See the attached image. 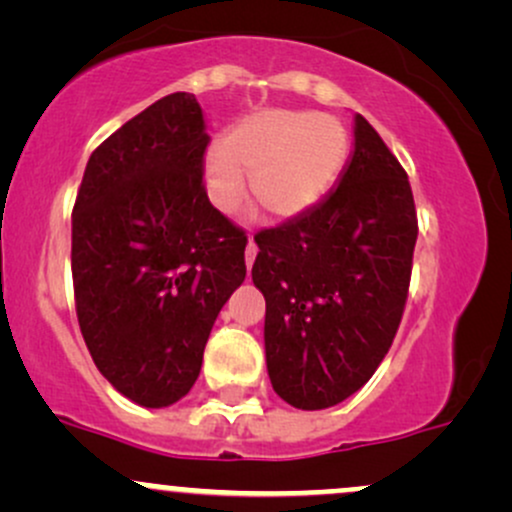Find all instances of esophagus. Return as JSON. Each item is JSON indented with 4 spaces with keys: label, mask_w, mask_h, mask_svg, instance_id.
I'll list each match as a JSON object with an SVG mask.
<instances>
[{
    "label": "esophagus",
    "mask_w": 512,
    "mask_h": 512,
    "mask_svg": "<svg viewBox=\"0 0 512 512\" xmlns=\"http://www.w3.org/2000/svg\"><path fill=\"white\" fill-rule=\"evenodd\" d=\"M255 257H257V243L250 238L248 248H245V264H248V269L252 267V262H255Z\"/></svg>",
    "instance_id": "obj_1"
}]
</instances>
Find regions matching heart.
Instances as JSON below:
<instances>
[{
  "mask_svg": "<svg viewBox=\"0 0 512 512\" xmlns=\"http://www.w3.org/2000/svg\"><path fill=\"white\" fill-rule=\"evenodd\" d=\"M349 132L337 117L298 110H264L226 132L221 151L204 163V182L216 209L233 211L252 195L274 219H296L315 207L342 173Z\"/></svg>",
  "mask_w": 512,
  "mask_h": 512,
  "instance_id": "heart-1",
  "label": "heart"
}]
</instances>
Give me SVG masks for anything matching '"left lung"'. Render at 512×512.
Segmentation results:
<instances>
[{"mask_svg":"<svg viewBox=\"0 0 512 512\" xmlns=\"http://www.w3.org/2000/svg\"><path fill=\"white\" fill-rule=\"evenodd\" d=\"M416 236L407 170L356 115L354 154L339 185L255 236L267 370L284 402L327 409L368 383L402 322Z\"/></svg>","mask_w":512,"mask_h":512,"instance_id":"left-lung-1","label":"left lung"}]
</instances>
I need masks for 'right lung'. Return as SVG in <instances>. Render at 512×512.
<instances>
[{
	"mask_svg": "<svg viewBox=\"0 0 512 512\" xmlns=\"http://www.w3.org/2000/svg\"><path fill=\"white\" fill-rule=\"evenodd\" d=\"M209 134L170 93L88 158L72 211L76 317L103 378L149 409L195 385L223 303L245 279L243 228L204 190Z\"/></svg>",
	"mask_w": 512,
	"mask_h": 512,
	"instance_id": "add662e5",
	"label": "right lung"
}]
</instances>
